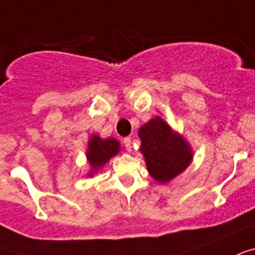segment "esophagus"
<instances>
[{
  "label": "esophagus",
  "mask_w": 255,
  "mask_h": 255,
  "mask_svg": "<svg viewBox=\"0 0 255 255\" xmlns=\"http://www.w3.org/2000/svg\"><path fill=\"white\" fill-rule=\"evenodd\" d=\"M124 145H125V147L128 151H131V139H130L129 137L124 139Z\"/></svg>",
  "instance_id": "1"
}]
</instances>
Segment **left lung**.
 Instances as JSON below:
<instances>
[{
    "instance_id": "1",
    "label": "left lung",
    "mask_w": 255,
    "mask_h": 255,
    "mask_svg": "<svg viewBox=\"0 0 255 255\" xmlns=\"http://www.w3.org/2000/svg\"><path fill=\"white\" fill-rule=\"evenodd\" d=\"M139 151L143 154L150 175L166 183L181 174L191 163L193 150L181 134L173 131L161 117L150 120L139 128Z\"/></svg>"
}]
</instances>
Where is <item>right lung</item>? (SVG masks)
I'll list each match as a JSON object with an SVG mask.
<instances>
[{
  "instance_id": "right-lung-1",
  "label": "right lung",
  "mask_w": 255,
  "mask_h": 255,
  "mask_svg": "<svg viewBox=\"0 0 255 255\" xmlns=\"http://www.w3.org/2000/svg\"><path fill=\"white\" fill-rule=\"evenodd\" d=\"M120 142L116 138H106L102 139L100 135L93 134L88 143V151H86V158L92 167L89 171V177H93L94 173L98 171V169L104 166L109 159L120 153Z\"/></svg>"
}]
</instances>
